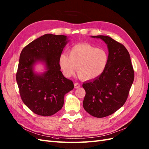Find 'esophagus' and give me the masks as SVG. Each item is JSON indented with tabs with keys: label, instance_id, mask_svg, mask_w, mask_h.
Masks as SVG:
<instances>
[{
	"label": "esophagus",
	"instance_id": "1",
	"mask_svg": "<svg viewBox=\"0 0 149 149\" xmlns=\"http://www.w3.org/2000/svg\"><path fill=\"white\" fill-rule=\"evenodd\" d=\"M74 88H79L80 87V84L79 83H75L74 84Z\"/></svg>",
	"mask_w": 149,
	"mask_h": 149
}]
</instances>
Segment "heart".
Listing matches in <instances>:
<instances>
[{
  "instance_id": "obj_1",
  "label": "heart",
  "mask_w": 149,
  "mask_h": 149,
  "mask_svg": "<svg viewBox=\"0 0 149 149\" xmlns=\"http://www.w3.org/2000/svg\"><path fill=\"white\" fill-rule=\"evenodd\" d=\"M109 55L105 49L88 43H80L71 47L68 56L61 54L58 59L60 69L66 77L73 74L76 68L79 77L84 81L98 78L105 71Z\"/></svg>"
}]
</instances>
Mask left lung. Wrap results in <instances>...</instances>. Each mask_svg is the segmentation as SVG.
<instances>
[{
  "instance_id": "1",
  "label": "left lung",
  "mask_w": 149,
  "mask_h": 149,
  "mask_svg": "<svg viewBox=\"0 0 149 149\" xmlns=\"http://www.w3.org/2000/svg\"><path fill=\"white\" fill-rule=\"evenodd\" d=\"M107 45L109 62L98 78L84 82L86 91L83 107L96 118H104L114 113L127 99L134 79V71L127 49L121 43L104 35L91 36Z\"/></svg>"
}]
</instances>
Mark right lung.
<instances>
[{
  "instance_id": "obj_1",
  "label": "right lung",
  "mask_w": 149,
  "mask_h": 149,
  "mask_svg": "<svg viewBox=\"0 0 149 149\" xmlns=\"http://www.w3.org/2000/svg\"><path fill=\"white\" fill-rule=\"evenodd\" d=\"M69 41L65 35L45 34L27 45L20 53L16 75L20 94L25 104L38 115L56 113L63 106L65 94L74 88L58 63ZM38 63L44 65L43 72L35 71Z\"/></svg>"
}]
</instances>
